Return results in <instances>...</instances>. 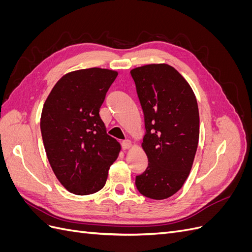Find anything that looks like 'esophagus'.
Returning a JSON list of instances; mask_svg holds the SVG:
<instances>
[{
  "instance_id": "1",
  "label": "esophagus",
  "mask_w": 252,
  "mask_h": 252,
  "mask_svg": "<svg viewBox=\"0 0 252 252\" xmlns=\"http://www.w3.org/2000/svg\"><path fill=\"white\" fill-rule=\"evenodd\" d=\"M131 145H132V143H131L130 140H125V141L122 142V148H123L124 150L129 149L131 147Z\"/></svg>"
}]
</instances>
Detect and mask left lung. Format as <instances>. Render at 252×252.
<instances>
[{
    "label": "left lung",
    "instance_id": "1",
    "mask_svg": "<svg viewBox=\"0 0 252 252\" xmlns=\"http://www.w3.org/2000/svg\"><path fill=\"white\" fill-rule=\"evenodd\" d=\"M130 73L144 112L142 147L148 158L135 186L149 199L164 200L179 191L191 170L200 135L197 102L170 65H145Z\"/></svg>",
    "mask_w": 252,
    "mask_h": 252
}]
</instances>
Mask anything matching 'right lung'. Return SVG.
Returning a JSON list of instances; mask_svg holds the SVG:
<instances>
[{"label":"right lung","instance_id":"obj_1","mask_svg":"<svg viewBox=\"0 0 252 252\" xmlns=\"http://www.w3.org/2000/svg\"><path fill=\"white\" fill-rule=\"evenodd\" d=\"M118 72L75 70L61 78L45 101L41 132L56 177L68 191L93 194L104 186L121 150L106 132L100 108Z\"/></svg>","mask_w":252,"mask_h":252}]
</instances>
